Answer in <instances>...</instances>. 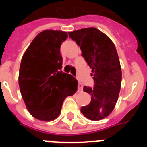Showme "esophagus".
I'll return each mask as SVG.
<instances>
[{
    "label": "esophagus",
    "mask_w": 147,
    "mask_h": 147,
    "mask_svg": "<svg viewBox=\"0 0 147 147\" xmlns=\"http://www.w3.org/2000/svg\"><path fill=\"white\" fill-rule=\"evenodd\" d=\"M82 89H83V85L82 84V83H78V91H82Z\"/></svg>",
    "instance_id": "obj_1"
}]
</instances>
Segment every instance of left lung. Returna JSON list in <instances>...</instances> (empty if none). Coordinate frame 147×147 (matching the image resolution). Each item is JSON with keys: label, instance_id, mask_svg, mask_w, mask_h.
Returning <instances> with one entry per match:
<instances>
[{"label": "left lung", "instance_id": "8db88e82", "mask_svg": "<svg viewBox=\"0 0 147 147\" xmlns=\"http://www.w3.org/2000/svg\"><path fill=\"white\" fill-rule=\"evenodd\" d=\"M82 50V56L92 69L94 88L84 87L91 101L81 112L90 120L98 121L108 116L118 100L121 83V69L115 45L96 28H85L69 32Z\"/></svg>", "mask_w": 147, "mask_h": 147}]
</instances>
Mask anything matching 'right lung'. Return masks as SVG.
I'll use <instances>...</instances> for the list:
<instances>
[{
    "mask_svg": "<svg viewBox=\"0 0 147 147\" xmlns=\"http://www.w3.org/2000/svg\"><path fill=\"white\" fill-rule=\"evenodd\" d=\"M67 38L65 32L43 31L32 40L22 58L20 92L28 112L40 121L57 119L65 97L77 90L76 78L61 71L60 46Z\"/></svg>",
    "mask_w": 147,
    "mask_h": 147,
    "instance_id": "add662e5",
    "label": "right lung"
}]
</instances>
